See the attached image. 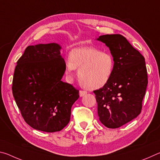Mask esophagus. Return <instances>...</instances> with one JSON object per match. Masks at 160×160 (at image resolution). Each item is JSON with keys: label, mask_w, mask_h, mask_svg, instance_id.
<instances>
[{"label": "esophagus", "mask_w": 160, "mask_h": 160, "mask_svg": "<svg viewBox=\"0 0 160 160\" xmlns=\"http://www.w3.org/2000/svg\"><path fill=\"white\" fill-rule=\"evenodd\" d=\"M87 94V92L85 90H80V97H83L84 95H85Z\"/></svg>", "instance_id": "1"}]
</instances>
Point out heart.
Instances as JSON below:
<instances>
[{
    "label": "heart",
    "mask_w": 160,
    "mask_h": 160,
    "mask_svg": "<svg viewBox=\"0 0 160 160\" xmlns=\"http://www.w3.org/2000/svg\"><path fill=\"white\" fill-rule=\"evenodd\" d=\"M114 59L107 51L94 47H83L70 51L66 62V72L69 75L78 68L80 82L88 90H97L109 82L114 70Z\"/></svg>",
    "instance_id": "heart-1"
}]
</instances>
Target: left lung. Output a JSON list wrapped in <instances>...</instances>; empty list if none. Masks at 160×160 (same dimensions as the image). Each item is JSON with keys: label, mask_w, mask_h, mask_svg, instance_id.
<instances>
[{"label": "left lung", "mask_w": 160, "mask_h": 160, "mask_svg": "<svg viewBox=\"0 0 160 160\" xmlns=\"http://www.w3.org/2000/svg\"><path fill=\"white\" fill-rule=\"evenodd\" d=\"M97 40L109 48L114 70L109 82L94 90L99 121L117 128L136 118L148 83L145 58L121 34H106Z\"/></svg>", "instance_id": "1"}]
</instances>
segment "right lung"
Returning a JSON list of instances; mask_svg holds the SVG:
<instances>
[{
    "label": "right lung",
    "mask_w": 160,
    "mask_h": 160,
    "mask_svg": "<svg viewBox=\"0 0 160 160\" xmlns=\"http://www.w3.org/2000/svg\"><path fill=\"white\" fill-rule=\"evenodd\" d=\"M56 43L28 46L19 58L12 90L25 122L39 131H60L69 123L79 90L61 81L66 63Z\"/></svg>",
    "instance_id": "1"
}]
</instances>
